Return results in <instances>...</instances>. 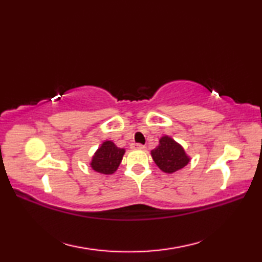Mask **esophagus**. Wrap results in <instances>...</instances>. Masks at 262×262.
I'll list each match as a JSON object with an SVG mask.
<instances>
[{
	"instance_id": "34e87169",
	"label": "esophagus",
	"mask_w": 262,
	"mask_h": 262,
	"mask_svg": "<svg viewBox=\"0 0 262 262\" xmlns=\"http://www.w3.org/2000/svg\"><path fill=\"white\" fill-rule=\"evenodd\" d=\"M132 147L133 148H135V149H143L144 148V145H142V144H138V143H134L132 145Z\"/></svg>"
}]
</instances>
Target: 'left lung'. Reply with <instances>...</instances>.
I'll list each match as a JSON object with an SVG mask.
<instances>
[{
  "instance_id": "left-lung-1",
  "label": "left lung",
  "mask_w": 262,
  "mask_h": 262,
  "mask_svg": "<svg viewBox=\"0 0 262 262\" xmlns=\"http://www.w3.org/2000/svg\"><path fill=\"white\" fill-rule=\"evenodd\" d=\"M151 155L155 164L165 173H173L190 162L180 144L166 135L160 138L159 145L152 149Z\"/></svg>"
}]
</instances>
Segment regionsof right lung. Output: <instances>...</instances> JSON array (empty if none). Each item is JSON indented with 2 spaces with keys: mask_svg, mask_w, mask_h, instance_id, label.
<instances>
[{
  "mask_svg": "<svg viewBox=\"0 0 262 262\" xmlns=\"http://www.w3.org/2000/svg\"><path fill=\"white\" fill-rule=\"evenodd\" d=\"M124 154V148L117 147L111 141H105L94 153L90 165L99 173L113 174L118 169Z\"/></svg>",
  "mask_w": 262,
  "mask_h": 262,
  "instance_id": "add662e5",
  "label": "right lung"
}]
</instances>
